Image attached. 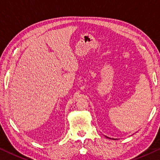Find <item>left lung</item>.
Returning a JSON list of instances; mask_svg holds the SVG:
<instances>
[{
  "instance_id": "8db88e82",
  "label": "left lung",
  "mask_w": 160,
  "mask_h": 160,
  "mask_svg": "<svg viewBox=\"0 0 160 160\" xmlns=\"http://www.w3.org/2000/svg\"><path fill=\"white\" fill-rule=\"evenodd\" d=\"M107 138H108V137H107Z\"/></svg>"
}]
</instances>
